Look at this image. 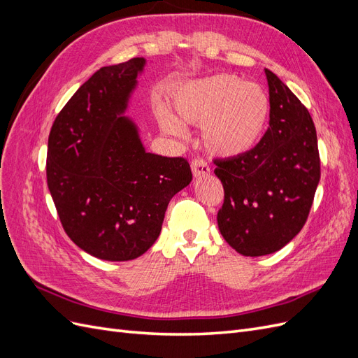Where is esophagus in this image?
Masks as SVG:
<instances>
[{"instance_id": "1", "label": "esophagus", "mask_w": 358, "mask_h": 358, "mask_svg": "<svg viewBox=\"0 0 358 358\" xmlns=\"http://www.w3.org/2000/svg\"><path fill=\"white\" fill-rule=\"evenodd\" d=\"M191 169H192V175L196 178H200V176H206L209 175L210 173V167L208 162H206L204 159L201 158H196L192 162H191Z\"/></svg>"}]
</instances>
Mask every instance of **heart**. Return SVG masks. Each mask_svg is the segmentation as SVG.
Segmentation results:
<instances>
[{
	"label": "heart",
	"mask_w": 358,
	"mask_h": 358,
	"mask_svg": "<svg viewBox=\"0 0 358 358\" xmlns=\"http://www.w3.org/2000/svg\"><path fill=\"white\" fill-rule=\"evenodd\" d=\"M173 104L180 121L204 125V143L220 157H237L251 150L264 134L270 115L266 92L233 74L183 85ZM159 119L169 133H183L180 124L169 115Z\"/></svg>",
	"instance_id": "obj_1"
}]
</instances>
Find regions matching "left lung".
<instances>
[{"instance_id": "8db88e82", "label": "left lung", "mask_w": 358, "mask_h": 358, "mask_svg": "<svg viewBox=\"0 0 358 358\" xmlns=\"http://www.w3.org/2000/svg\"><path fill=\"white\" fill-rule=\"evenodd\" d=\"M268 128L246 154L213 159L224 187L218 227L225 242L246 257L279 251L305 225L321 161L317 129L305 106L270 70Z\"/></svg>"}]
</instances>
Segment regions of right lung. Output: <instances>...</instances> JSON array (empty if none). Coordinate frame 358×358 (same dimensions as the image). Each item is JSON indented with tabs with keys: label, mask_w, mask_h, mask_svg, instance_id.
<instances>
[{
	"label": "right lung",
	"mask_w": 358,
	"mask_h": 358,
	"mask_svg": "<svg viewBox=\"0 0 358 358\" xmlns=\"http://www.w3.org/2000/svg\"><path fill=\"white\" fill-rule=\"evenodd\" d=\"M145 58L95 71L62 107L48 143L46 178L64 231L107 262L145 254L171 197L192 179L189 162L145 152L121 116Z\"/></svg>",
	"instance_id": "1"
}]
</instances>
